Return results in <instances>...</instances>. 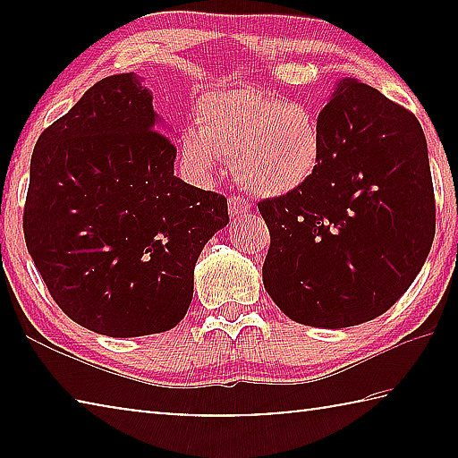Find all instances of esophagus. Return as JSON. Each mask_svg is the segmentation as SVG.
<instances>
[{
    "label": "esophagus",
    "instance_id": "obj_1",
    "mask_svg": "<svg viewBox=\"0 0 458 458\" xmlns=\"http://www.w3.org/2000/svg\"><path fill=\"white\" fill-rule=\"evenodd\" d=\"M228 208H230V218H240V216H246L250 212V201L238 193V196L230 198Z\"/></svg>",
    "mask_w": 458,
    "mask_h": 458
}]
</instances>
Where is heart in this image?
<instances>
[{
    "instance_id": "heart-1",
    "label": "heart",
    "mask_w": 458,
    "mask_h": 458,
    "mask_svg": "<svg viewBox=\"0 0 458 458\" xmlns=\"http://www.w3.org/2000/svg\"><path fill=\"white\" fill-rule=\"evenodd\" d=\"M198 129H183L182 153L193 172L210 175L220 157L259 196H284L315 175L323 159L317 114L299 100L236 89L199 100Z\"/></svg>"
}]
</instances>
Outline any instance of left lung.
I'll use <instances>...</instances> for the list:
<instances>
[{
	"label": "left lung",
	"mask_w": 458,
	"mask_h": 458,
	"mask_svg": "<svg viewBox=\"0 0 458 458\" xmlns=\"http://www.w3.org/2000/svg\"><path fill=\"white\" fill-rule=\"evenodd\" d=\"M323 159L303 188L259 201L270 232L262 283L281 311L313 327L376 319L428 257L437 206L422 127L353 79L319 113Z\"/></svg>",
	"instance_id": "8db88e82"
}]
</instances>
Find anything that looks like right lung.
Here are the masks:
<instances>
[{
	"instance_id": "obj_1",
	"label": "right lung",
	"mask_w": 458,
	"mask_h": 458,
	"mask_svg": "<svg viewBox=\"0 0 458 458\" xmlns=\"http://www.w3.org/2000/svg\"><path fill=\"white\" fill-rule=\"evenodd\" d=\"M135 72L113 74L54 121L30 164L28 252L56 305L108 337L169 331L228 199L174 175L175 145Z\"/></svg>"
}]
</instances>
